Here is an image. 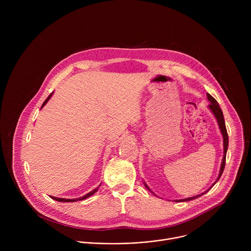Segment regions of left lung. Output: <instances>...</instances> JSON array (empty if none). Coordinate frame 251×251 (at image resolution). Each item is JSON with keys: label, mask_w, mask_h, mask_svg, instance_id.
<instances>
[{"label": "left lung", "mask_w": 251, "mask_h": 251, "mask_svg": "<svg viewBox=\"0 0 251 251\" xmlns=\"http://www.w3.org/2000/svg\"><path fill=\"white\" fill-rule=\"evenodd\" d=\"M206 96H207V100L210 102V104L208 105V108H209V110L211 111V113L213 114V116L216 117V119H217V121H218V124H219V127H220V129H221V132H222V135H223V138H224V157H223V161H222V165H221V169H220V173H219V176H218V178H217V181L214 182L213 184H212V186L208 189V190H206L204 193H202V194H201V195H198V196H195V197H191V198H187V199H183V200H176V201H193V200H196V199H198V198H200L201 196H202V195H204L206 192H208L214 185L217 184V182L220 180V177L222 176V175H223V172H224V170H225V166H226V152H227V148H228V136H227V131H226V123H225V118H224V114H223V111H222V109H221V107H220V105H219V103H218V101L214 99L210 94H208V93H206ZM144 185H145V187L151 192V193H153L152 191H151V189L147 186V184L144 182ZM154 194V193H153ZM155 195V194H154ZM156 197H158L157 195H155Z\"/></svg>", "instance_id": "left-lung-1"}]
</instances>
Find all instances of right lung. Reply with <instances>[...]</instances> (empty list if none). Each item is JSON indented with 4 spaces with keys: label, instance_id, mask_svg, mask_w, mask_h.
Returning a JSON list of instances; mask_svg holds the SVG:
<instances>
[{
    "label": "right lung",
    "instance_id": "1",
    "mask_svg": "<svg viewBox=\"0 0 251 251\" xmlns=\"http://www.w3.org/2000/svg\"><path fill=\"white\" fill-rule=\"evenodd\" d=\"M52 94H53V92L52 93H50V95H49V97L45 100V102L43 103V105H42V107L41 108H43V107L49 102V100L51 98V96H52ZM100 187V186H99ZM99 187H97L96 189H94L93 191H91V192H89L88 194H86L85 196H83V197H80V198H78V199H62V198H55V197H50L52 200H54V201H61V202H71V201H83V200H85V199H87V198H89L90 196H92V195H94L97 191H98V189H99Z\"/></svg>",
    "mask_w": 251,
    "mask_h": 251
}]
</instances>
